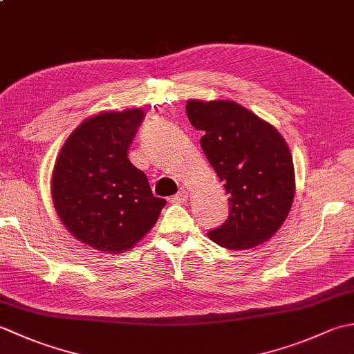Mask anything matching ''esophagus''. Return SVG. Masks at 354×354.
<instances>
[{
  "instance_id": "1",
  "label": "esophagus",
  "mask_w": 354,
  "mask_h": 354,
  "mask_svg": "<svg viewBox=\"0 0 354 354\" xmlns=\"http://www.w3.org/2000/svg\"><path fill=\"white\" fill-rule=\"evenodd\" d=\"M187 199H189V193L183 190V192L176 193L175 196H171L170 202L171 204H184V202H187Z\"/></svg>"
}]
</instances>
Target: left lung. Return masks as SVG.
I'll return each instance as SVG.
<instances>
[{
	"instance_id": "left-lung-1",
	"label": "left lung",
	"mask_w": 354,
	"mask_h": 354,
	"mask_svg": "<svg viewBox=\"0 0 354 354\" xmlns=\"http://www.w3.org/2000/svg\"><path fill=\"white\" fill-rule=\"evenodd\" d=\"M201 147L230 194V213L208 231L217 245L250 250L274 236L295 194L290 150L275 127L234 102L187 103Z\"/></svg>"
}]
</instances>
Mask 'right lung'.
<instances>
[{
  "label": "right lung",
  "instance_id": "add662e5",
  "mask_svg": "<svg viewBox=\"0 0 354 354\" xmlns=\"http://www.w3.org/2000/svg\"><path fill=\"white\" fill-rule=\"evenodd\" d=\"M142 120L141 109L88 118L65 141L53 170L59 217L74 237L99 251L131 250L165 205L127 158Z\"/></svg>",
  "mask_w": 354,
  "mask_h": 354
}]
</instances>
